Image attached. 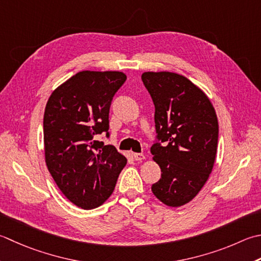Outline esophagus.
<instances>
[{
    "instance_id": "obj_1",
    "label": "esophagus",
    "mask_w": 261,
    "mask_h": 261,
    "mask_svg": "<svg viewBox=\"0 0 261 261\" xmlns=\"http://www.w3.org/2000/svg\"><path fill=\"white\" fill-rule=\"evenodd\" d=\"M134 157H135V160L138 161V162H141L142 160H145V155L140 154V152H135Z\"/></svg>"
}]
</instances>
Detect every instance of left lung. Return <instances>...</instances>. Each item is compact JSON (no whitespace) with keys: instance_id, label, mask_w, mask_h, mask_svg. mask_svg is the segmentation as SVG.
Listing matches in <instances>:
<instances>
[{"instance_id":"8db88e82","label":"left lung","mask_w":261,"mask_h":261,"mask_svg":"<svg viewBox=\"0 0 261 261\" xmlns=\"http://www.w3.org/2000/svg\"><path fill=\"white\" fill-rule=\"evenodd\" d=\"M142 83L155 105L156 139L150 148L162 176L151 186L171 207L186 205L205 186L215 162L218 121L201 89L173 72H145Z\"/></svg>"}]
</instances>
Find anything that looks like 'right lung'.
<instances>
[{
    "label": "right lung",
    "instance_id": "1",
    "mask_svg": "<svg viewBox=\"0 0 261 261\" xmlns=\"http://www.w3.org/2000/svg\"><path fill=\"white\" fill-rule=\"evenodd\" d=\"M126 75L81 71L56 88L44 114L45 161L63 195L83 209L100 206L113 192L126 158L112 145L110 107Z\"/></svg>",
    "mask_w": 261,
    "mask_h": 261
}]
</instances>
